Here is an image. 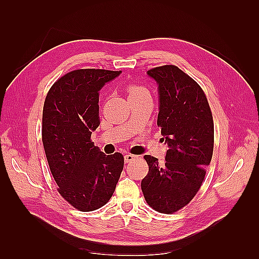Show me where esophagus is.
Masks as SVG:
<instances>
[{
    "label": "esophagus",
    "mask_w": 259,
    "mask_h": 259,
    "mask_svg": "<svg viewBox=\"0 0 259 259\" xmlns=\"http://www.w3.org/2000/svg\"><path fill=\"white\" fill-rule=\"evenodd\" d=\"M135 159H137V156L131 155V153H125V155H124V162H125V163L134 161Z\"/></svg>",
    "instance_id": "obj_1"
}]
</instances>
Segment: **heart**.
Here are the masks:
<instances>
[{"label": "heart", "instance_id": "b5f03b06", "mask_svg": "<svg viewBox=\"0 0 259 259\" xmlns=\"http://www.w3.org/2000/svg\"><path fill=\"white\" fill-rule=\"evenodd\" d=\"M128 91H129V97H135V96L142 95V93H148V91L145 89V88L139 87V85H130L128 88Z\"/></svg>", "mask_w": 259, "mask_h": 259}]
</instances>
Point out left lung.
Masks as SVG:
<instances>
[{"instance_id": "left-lung-1", "label": "left lung", "mask_w": 259, "mask_h": 259, "mask_svg": "<svg viewBox=\"0 0 259 259\" xmlns=\"http://www.w3.org/2000/svg\"><path fill=\"white\" fill-rule=\"evenodd\" d=\"M158 85L157 124L168 146L166 161L146 155L149 171L141 181L148 205L172 213L195 197L213 150V121L207 98L195 80L176 65L147 72Z\"/></svg>"}]
</instances>
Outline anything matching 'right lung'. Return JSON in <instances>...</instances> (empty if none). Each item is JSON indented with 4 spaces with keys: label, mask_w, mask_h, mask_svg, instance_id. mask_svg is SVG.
Segmentation results:
<instances>
[{
    "label": "right lung",
    "mask_w": 259,
    "mask_h": 259,
    "mask_svg": "<svg viewBox=\"0 0 259 259\" xmlns=\"http://www.w3.org/2000/svg\"><path fill=\"white\" fill-rule=\"evenodd\" d=\"M121 71L81 69L54 83L43 107L42 142L65 200L81 211L106 205L123 169L119 152L104 155L91 141L100 124L99 92Z\"/></svg>",
    "instance_id": "add662e5"
}]
</instances>
